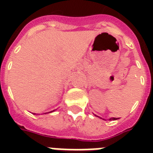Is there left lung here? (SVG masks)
Instances as JSON below:
<instances>
[{
    "instance_id": "1",
    "label": "left lung",
    "mask_w": 153,
    "mask_h": 153,
    "mask_svg": "<svg viewBox=\"0 0 153 153\" xmlns=\"http://www.w3.org/2000/svg\"><path fill=\"white\" fill-rule=\"evenodd\" d=\"M95 116H96V115H95ZM97 117H98V116H97ZM100 118H102V117H100ZM117 119H118V118H116V117H110L109 120V121H114V120H117Z\"/></svg>"
}]
</instances>
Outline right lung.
Returning a JSON list of instances; mask_svg holds the SVG:
<instances>
[{
    "mask_svg": "<svg viewBox=\"0 0 153 153\" xmlns=\"http://www.w3.org/2000/svg\"><path fill=\"white\" fill-rule=\"evenodd\" d=\"M53 111H54V110H53ZM53 111H51V112H49V113H51V112H53ZM45 114H47V113H45Z\"/></svg>",
    "mask_w": 153,
    "mask_h": 153,
    "instance_id": "right-lung-1",
    "label": "right lung"
}]
</instances>
